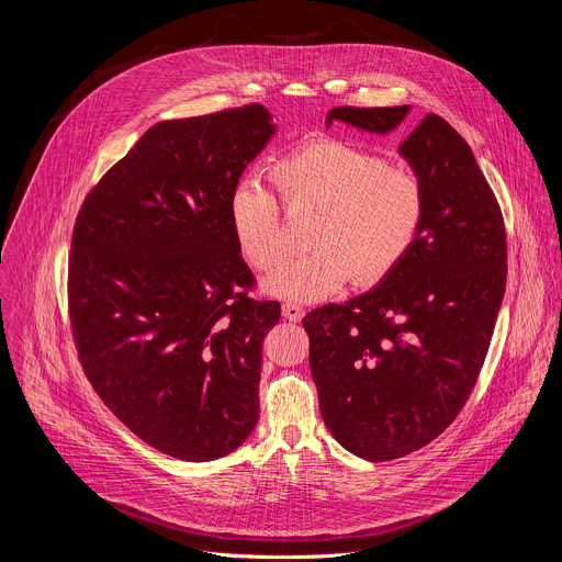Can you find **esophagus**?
I'll use <instances>...</instances> for the list:
<instances>
[{"mask_svg":"<svg viewBox=\"0 0 562 562\" xmlns=\"http://www.w3.org/2000/svg\"><path fill=\"white\" fill-rule=\"evenodd\" d=\"M282 317L289 322H300L304 317V308L295 302H284L282 304Z\"/></svg>","mask_w":562,"mask_h":562,"instance_id":"obj_1","label":"esophagus"}]
</instances>
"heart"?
<instances>
[{
	"instance_id": "b5f03b06",
	"label": "heart",
	"mask_w": 562,
	"mask_h": 562,
	"mask_svg": "<svg viewBox=\"0 0 562 562\" xmlns=\"http://www.w3.org/2000/svg\"><path fill=\"white\" fill-rule=\"evenodd\" d=\"M273 180L289 212H317L308 245L265 280L271 295L322 302L350 276L359 284L386 278L415 245L424 221L419 178L363 147L324 138L282 158ZM229 225L240 254L258 269H276L286 251L280 205L258 176L236 182Z\"/></svg>"
}]
</instances>
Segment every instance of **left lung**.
<instances>
[{"label": "left lung", "mask_w": 562, "mask_h": 562, "mask_svg": "<svg viewBox=\"0 0 562 562\" xmlns=\"http://www.w3.org/2000/svg\"><path fill=\"white\" fill-rule=\"evenodd\" d=\"M411 105L333 108L386 136ZM424 187V221L406 258L370 291L311 311L308 363L328 432L366 461L406 457L439 437L468 402L505 293L498 203L470 145L428 114L400 145Z\"/></svg>", "instance_id": "obj_1"}]
</instances>
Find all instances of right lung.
<instances>
[{"instance_id":"1","label":"right lung","mask_w":562,"mask_h":562,"mask_svg":"<svg viewBox=\"0 0 562 562\" xmlns=\"http://www.w3.org/2000/svg\"><path fill=\"white\" fill-rule=\"evenodd\" d=\"M276 130L262 105L160 121L75 225L68 302L86 375L138 439L180 461L221 459L258 424L280 304L247 295L229 196Z\"/></svg>"}]
</instances>
